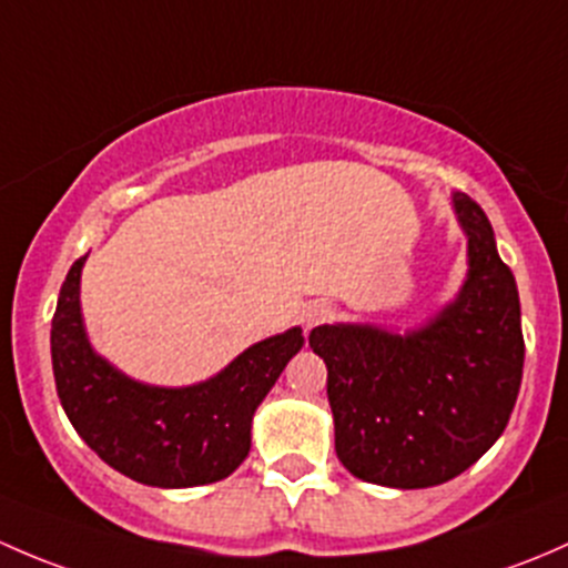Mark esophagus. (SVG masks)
Wrapping results in <instances>:
<instances>
[{
	"instance_id": "1",
	"label": "esophagus",
	"mask_w": 568,
	"mask_h": 568,
	"mask_svg": "<svg viewBox=\"0 0 568 568\" xmlns=\"http://www.w3.org/2000/svg\"><path fill=\"white\" fill-rule=\"evenodd\" d=\"M331 314H333L331 303L312 301V303H308V306H303V325H306V327H317V325L327 323V320H331Z\"/></svg>"
}]
</instances>
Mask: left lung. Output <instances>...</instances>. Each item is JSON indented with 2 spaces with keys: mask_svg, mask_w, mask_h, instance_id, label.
I'll return each mask as SVG.
<instances>
[{
  "mask_svg": "<svg viewBox=\"0 0 568 568\" xmlns=\"http://www.w3.org/2000/svg\"><path fill=\"white\" fill-rule=\"evenodd\" d=\"M467 237L457 297L405 333L333 323L308 333L327 366L336 454L355 478L424 489L493 448L523 383L519 292L484 210L452 196Z\"/></svg>",
  "mask_w": 568,
  "mask_h": 568,
  "instance_id": "8db88e82",
  "label": "left lung"
}]
</instances>
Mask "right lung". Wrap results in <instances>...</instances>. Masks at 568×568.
Returning a JSON list of instances; mask_svg holds the SVG:
<instances>
[{
    "instance_id": "add662e5",
    "label": "right lung",
    "mask_w": 568,
    "mask_h": 568,
    "mask_svg": "<svg viewBox=\"0 0 568 568\" xmlns=\"http://www.w3.org/2000/svg\"><path fill=\"white\" fill-rule=\"evenodd\" d=\"M73 262L51 320V364L62 410L109 467L161 489L226 478L251 452V420L303 347L301 327L251 344L219 374L183 388L128 377L92 349L81 317V267Z\"/></svg>"
}]
</instances>
